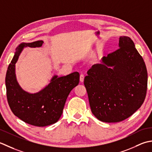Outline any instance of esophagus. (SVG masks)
<instances>
[{
	"label": "esophagus",
	"instance_id": "obj_1",
	"mask_svg": "<svg viewBox=\"0 0 152 152\" xmlns=\"http://www.w3.org/2000/svg\"><path fill=\"white\" fill-rule=\"evenodd\" d=\"M84 78H85V76L83 74H80V81L83 83V81H84Z\"/></svg>",
	"mask_w": 152,
	"mask_h": 152
}]
</instances>
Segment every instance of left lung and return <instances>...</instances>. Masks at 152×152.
I'll return each instance as SVG.
<instances>
[{
	"instance_id": "left-lung-1",
	"label": "left lung",
	"mask_w": 152,
	"mask_h": 152,
	"mask_svg": "<svg viewBox=\"0 0 152 152\" xmlns=\"http://www.w3.org/2000/svg\"><path fill=\"white\" fill-rule=\"evenodd\" d=\"M119 48L93 65L84 79L92 113L106 123L127 119L141 107L146 95L147 69L134 42L121 36Z\"/></svg>"
}]
</instances>
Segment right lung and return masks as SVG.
Masks as SVG:
<instances>
[{
	"mask_svg": "<svg viewBox=\"0 0 152 152\" xmlns=\"http://www.w3.org/2000/svg\"><path fill=\"white\" fill-rule=\"evenodd\" d=\"M42 44V41L21 43L15 49L5 79L7 100L12 111L25 123L37 126H48L58 121L68 95L79 83V73L73 72L60 77L54 75L50 83L36 93L22 89L15 76V64L24 48L41 47Z\"/></svg>",
	"mask_w": 152,
	"mask_h": 152,
	"instance_id": "right-lung-1",
	"label": "right lung"
}]
</instances>
